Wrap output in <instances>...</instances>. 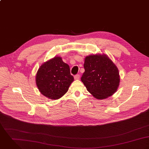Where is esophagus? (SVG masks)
Returning a JSON list of instances; mask_svg holds the SVG:
<instances>
[{"mask_svg": "<svg viewBox=\"0 0 149 149\" xmlns=\"http://www.w3.org/2000/svg\"><path fill=\"white\" fill-rule=\"evenodd\" d=\"M79 78H80V75H79V74H77V75H75L74 76V79H75V80L79 79Z\"/></svg>", "mask_w": 149, "mask_h": 149, "instance_id": "34e87169", "label": "esophagus"}]
</instances>
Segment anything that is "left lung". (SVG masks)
<instances>
[{"label": "left lung", "instance_id": "8db88e82", "mask_svg": "<svg viewBox=\"0 0 149 149\" xmlns=\"http://www.w3.org/2000/svg\"><path fill=\"white\" fill-rule=\"evenodd\" d=\"M81 81L95 98L103 100L113 95L120 82L119 70L106 55H90L84 63Z\"/></svg>", "mask_w": 149, "mask_h": 149}]
</instances>
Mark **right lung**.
Instances as JSON below:
<instances>
[{"mask_svg": "<svg viewBox=\"0 0 149 149\" xmlns=\"http://www.w3.org/2000/svg\"><path fill=\"white\" fill-rule=\"evenodd\" d=\"M74 80L69 65L60 57H55L41 65L36 77L41 93L51 100L61 97Z\"/></svg>", "mask_w": 149, "mask_h": 149, "instance_id": "obj_1", "label": "right lung"}]
</instances>
